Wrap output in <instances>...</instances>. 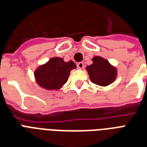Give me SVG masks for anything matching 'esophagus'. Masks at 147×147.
<instances>
[{
	"instance_id": "esophagus-1",
	"label": "esophagus",
	"mask_w": 147,
	"mask_h": 147,
	"mask_svg": "<svg viewBox=\"0 0 147 147\" xmlns=\"http://www.w3.org/2000/svg\"><path fill=\"white\" fill-rule=\"evenodd\" d=\"M84 64L83 62H80V63H77V67L80 68V69H82V68H84Z\"/></svg>"
}]
</instances>
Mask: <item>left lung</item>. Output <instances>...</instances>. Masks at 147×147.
<instances>
[{"instance_id":"8db88e82","label":"left lung","mask_w":147,"mask_h":147,"mask_svg":"<svg viewBox=\"0 0 147 147\" xmlns=\"http://www.w3.org/2000/svg\"><path fill=\"white\" fill-rule=\"evenodd\" d=\"M93 62L86 68L92 83L99 86H107L114 81L117 70L110 65L108 61L100 57H95L93 58Z\"/></svg>"}]
</instances>
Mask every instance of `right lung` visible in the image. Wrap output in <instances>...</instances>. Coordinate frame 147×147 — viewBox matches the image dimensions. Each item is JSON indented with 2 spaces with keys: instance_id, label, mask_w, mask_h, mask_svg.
<instances>
[{
  "instance_id": "obj_1",
  "label": "right lung",
  "mask_w": 147,
  "mask_h": 147,
  "mask_svg": "<svg viewBox=\"0 0 147 147\" xmlns=\"http://www.w3.org/2000/svg\"><path fill=\"white\" fill-rule=\"evenodd\" d=\"M75 68L76 64L73 61L64 62L63 58H51L35 71V78L43 88L58 90L67 81L70 70Z\"/></svg>"
}]
</instances>
